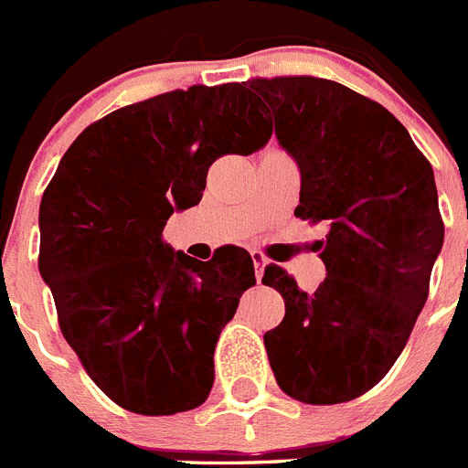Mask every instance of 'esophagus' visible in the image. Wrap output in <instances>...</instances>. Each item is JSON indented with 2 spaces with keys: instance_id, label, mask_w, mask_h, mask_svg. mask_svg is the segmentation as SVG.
I'll return each mask as SVG.
<instances>
[{
  "instance_id": "obj_1",
  "label": "esophagus",
  "mask_w": 468,
  "mask_h": 468,
  "mask_svg": "<svg viewBox=\"0 0 468 468\" xmlns=\"http://www.w3.org/2000/svg\"><path fill=\"white\" fill-rule=\"evenodd\" d=\"M250 258H253L255 279H258V283H260V281H262V274H264V267H267V258H264L260 250H253V253H250Z\"/></svg>"
}]
</instances>
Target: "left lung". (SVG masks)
<instances>
[{"label": "left lung", "mask_w": 468, "mask_h": 468, "mask_svg": "<svg viewBox=\"0 0 468 468\" xmlns=\"http://www.w3.org/2000/svg\"><path fill=\"white\" fill-rule=\"evenodd\" d=\"M276 140L300 168L297 218L328 222L314 292L276 264L285 316L264 333L276 382L291 399H358L391 370L429 295L443 248L431 164L403 123L356 90L318 77L253 80Z\"/></svg>", "instance_id": "obj_1"}]
</instances>
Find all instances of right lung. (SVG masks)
Masks as SVG:
<instances>
[{
    "label": "right lung",
    "mask_w": 468,
    "mask_h": 468,
    "mask_svg": "<svg viewBox=\"0 0 468 468\" xmlns=\"http://www.w3.org/2000/svg\"><path fill=\"white\" fill-rule=\"evenodd\" d=\"M270 138L246 86H192L112 112L60 159L39 206V274L68 345L126 410L176 415L208 399L215 345L255 285L253 260L227 248L198 262L161 231L201 201L218 156Z\"/></svg>",
    "instance_id": "obj_1"
}]
</instances>
